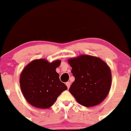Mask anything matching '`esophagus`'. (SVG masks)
Segmentation results:
<instances>
[{"label":"esophagus","mask_w":131,"mask_h":131,"mask_svg":"<svg viewBox=\"0 0 131 131\" xmlns=\"http://www.w3.org/2000/svg\"><path fill=\"white\" fill-rule=\"evenodd\" d=\"M66 86H67V88L69 89L70 86V83L69 82H67V83H66Z\"/></svg>","instance_id":"34e87169"}]
</instances>
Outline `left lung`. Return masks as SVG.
I'll use <instances>...</instances> for the list:
<instances>
[{
    "label": "left lung",
    "mask_w": 131,
    "mask_h": 131,
    "mask_svg": "<svg viewBox=\"0 0 131 131\" xmlns=\"http://www.w3.org/2000/svg\"><path fill=\"white\" fill-rule=\"evenodd\" d=\"M68 61L75 78L69 91L77 102L89 107L103 101L112 85V73L107 64L98 57L87 55Z\"/></svg>",
    "instance_id": "8db88e82"
}]
</instances>
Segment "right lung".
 I'll list each match as a JSON object with an SVG mask.
<instances>
[{"mask_svg":"<svg viewBox=\"0 0 131 131\" xmlns=\"http://www.w3.org/2000/svg\"><path fill=\"white\" fill-rule=\"evenodd\" d=\"M60 64V60L49 62L40 59L32 61L23 69L19 83L23 95L30 104L39 108H49L67 89L55 70Z\"/></svg>","mask_w":131,"mask_h":131,"instance_id":"1","label":"right lung"}]
</instances>
